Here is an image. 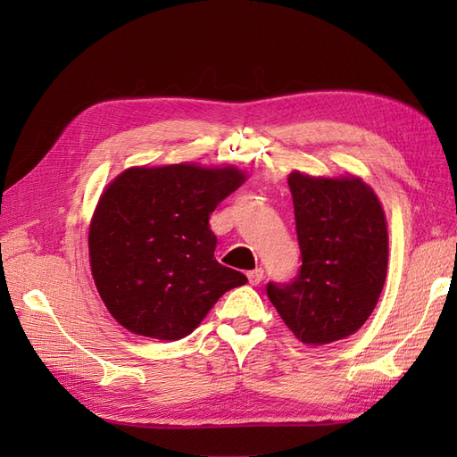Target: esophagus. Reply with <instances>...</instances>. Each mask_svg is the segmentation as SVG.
Returning <instances> with one entry per match:
<instances>
[{
    "label": "esophagus",
    "instance_id": "34e87169",
    "mask_svg": "<svg viewBox=\"0 0 457 457\" xmlns=\"http://www.w3.org/2000/svg\"><path fill=\"white\" fill-rule=\"evenodd\" d=\"M262 278H265V272H262V269H255V270H250L247 272V280H250L252 286H257L262 282Z\"/></svg>",
    "mask_w": 457,
    "mask_h": 457
}]
</instances>
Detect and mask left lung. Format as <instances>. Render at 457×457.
<instances>
[{"label": "left lung", "instance_id": "left-lung-1", "mask_svg": "<svg viewBox=\"0 0 457 457\" xmlns=\"http://www.w3.org/2000/svg\"><path fill=\"white\" fill-rule=\"evenodd\" d=\"M303 265L267 295L295 337L326 345L353 336L376 309L386 276L383 207L362 179L287 177Z\"/></svg>", "mask_w": 457, "mask_h": 457}]
</instances>
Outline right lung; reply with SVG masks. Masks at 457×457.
<instances>
[{
  "mask_svg": "<svg viewBox=\"0 0 457 457\" xmlns=\"http://www.w3.org/2000/svg\"><path fill=\"white\" fill-rule=\"evenodd\" d=\"M245 175L171 163L129 168L106 187L89 227V259L106 309L137 336L177 341L245 276L215 259L210 215Z\"/></svg>",
  "mask_w": 457,
  "mask_h": 457,
  "instance_id": "add662e5",
  "label": "right lung"
}]
</instances>
